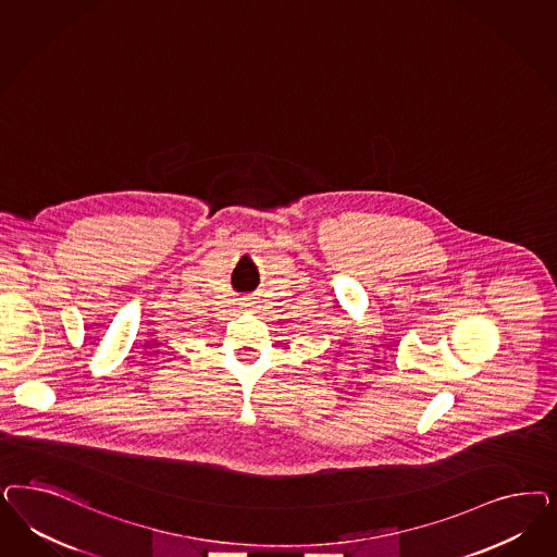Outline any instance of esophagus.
<instances>
[{
    "mask_svg": "<svg viewBox=\"0 0 557 557\" xmlns=\"http://www.w3.org/2000/svg\"><path fill=\"white\" fill-rule=\"evenodd\" d=\"M253 307H256L253 299H244V301H242V309H246V311H251Z\"/></svg>",
    "mask_w": 557,
    "mask_h": 557,
    "instance_id": "obj_1",
    "label": "esophagus"
}]
</instances>
